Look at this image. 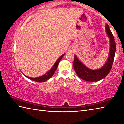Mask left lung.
Segmentation results:
<instances>
[{"instance_id": "obj_1", "label": "left lung", "mask_w": 124, "mask_h": 124, "mask_svg": "<svg viewBox=\"0 0 124 124\" xmlns=\"http://www.w3.org/2000/svg\"><path fill=\"white\" fill-rule=\"evenodd\" d=\"M106 31L110 38V50L107 61L101 68L96 70L89 69L78 59L76 55H74V69L78 77L81 79L88 82L98 81L106 77L111 71L114 58L116 44L114 36L108 24L106 25Z\"/></svg>"}]
</instances>
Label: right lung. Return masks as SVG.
<instances>
[{"label": "right lung", "instance_id": "add662e5", "mask_svg": "<svg viewBox=\"0 0 124 124\" xmlns=\"http://www.w3.org/2000/svg\"><path fill=\"white\" fill-rule=\"evenodd\" d=\"M65 54H62L61 57H60L56 62H55V63H54V65H53V66L52 67L51 69L48 71L47 72H46V74H44V75L42 76H40L39 77H37V78H31V77H29L28 76H26L25 75L24 76L27 77L29 79H30L31 80L33 81H35V82H43L45 81H46L47 80H49L50 78L52 77V76L54 74V73H55V71L57 69L58 65L59 64V62L61 61V60L62 59V58L63 57V56L65 55Z\"/></svg>", "mask_w": 124, "mask_h": 124}]
</instances>
